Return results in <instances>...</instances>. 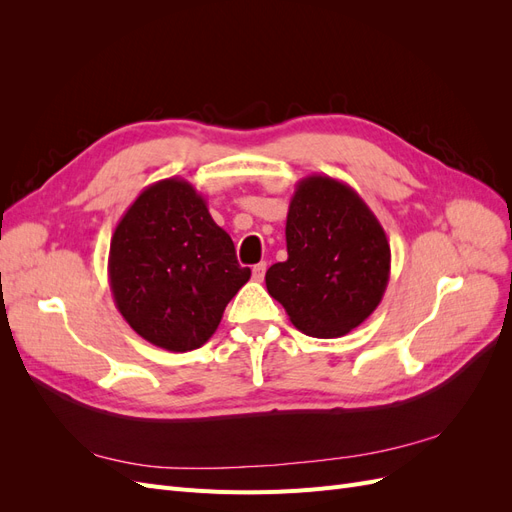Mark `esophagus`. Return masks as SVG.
<instances>
[{
	"label": "esophagus",
	"mask_w": 512,
	"mask_h": 512,
	"mask_svg": "<svg viewBox=\"0 0 512 512\" xmlns=\"http://www.w3.org/2000/svg\"><path fill=\"white\" fill-rule=\"evenodd\" d=\"M265 273H267V262H258V265H254L252 269V277L256 282H262L265 280Z\"/></svg>",
	"instance_id": "obj_1"
}]
</instances>
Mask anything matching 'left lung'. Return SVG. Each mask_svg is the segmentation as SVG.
<instances>
[{"label": "left lung", "instance_id": "8db88e82", "mask_svg": "<svg viewBox=\"0 0 512 512\" xmlns=\"http://www.w3.org/2000/svg\"><path fill=\"white\" fill-rule=\"evenodd\" d=\"M288 260L265 282L290 322L312 337H342L380 305L391 275V245L350 185L327 175L297 183L286 218Z\"/></svg>", "mask_w": 512, "mask_h": 512}]
</instances>
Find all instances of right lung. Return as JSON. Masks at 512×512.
Wrapping results in <instances>:
<instances>
[{"mask_svg": "<svg viewBox=\"0 0 512 512\" xmlns=\"http://www.w3.org/2000/svg\"><path fill=\"white\" fill-rule=\"evenodd\" d=\"M235 243L192 183H151L123 213L108 252L119 314L149 344L188 352L209 342L228 301L250 280Z\"/></svg>", "mask_w": 512, "mask_h": 512, "instance_id": "right-lung-1", "label": "right lung"}]
</instances>
